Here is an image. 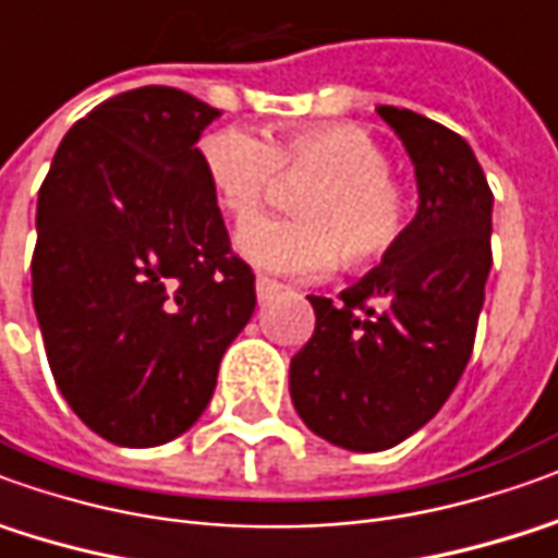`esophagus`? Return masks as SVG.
Segmentation results:
<instances>
[{
	"label": "esophagus",
	"mask_w": 558,
	"mask_h": 558,
	"mask_svg": "<svg viewBox=\"0 0 558 558\" xmlns=\"http://www.w3.org/2000/svg\"><path fill=\"white\" fill-rule=\"evenodd\" d=\"M257 301L260 303H267L270 298H276L279 291H282V282H276V279H270V276H257Z\"/></svg>",
	"instance_id": "34e87169"
}]
</instances>
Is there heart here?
I'll return each instance as SVG.
<instances>
[{
	"label": "heart",
	"instance_id": "obj_1",
	"mask_svg": "<svg viewBox=\"0 0 558 558\" xmlns=\"http://www.w3.org/2000/svg\"><path fill=\"white\" fill-rule=\"evenodd\" d=\"M203 169L221 209L248 221L279 191H294V218H260L240 230V252L279 276L359 267L391 252L407 230L410 199L389 172L383 145L355 124L294 130L267 145L242 130H218L199 145Z\"/></svg>",
	"mask_w": 558,
	"mask_h": 558
}]
</instances>
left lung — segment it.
<instances>
[{"label":"left lung","mask_w":558,"mask_h":558,"mask_svg":"<svg viewBox=\"0 0 558 558\" xmlns=\"http://www.w3.org/2000/svg\"><path fill=\"white\" fill-rule=\"evenodd\" d=\"M416 167L418 213L291 359V401L333 447H398L447 403L474 352L492 267V191L471 145L425 114L379 106Z\"/></svg>","instance_id":"8db88e82"}]
</instances>
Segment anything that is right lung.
I'll return each instance as SVG.
<instances>
[{"label": "right lung", "mask_w": 558, "mask_h": 558, "mask_svg": "<svg viewBox=\"0 0 558 558\" xmlns=\"http://www.w3.org/2000/svg\"><path fill=\"white\" fill-rule=\"evenodd\" d=\"M221 111L175 87L99 102L38 187L33 306L53 383L118 447H160L213 398L255 313L199 133Z\"/></svg>", "instance_id": "add662e5"}]
</instances>
